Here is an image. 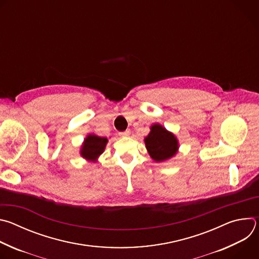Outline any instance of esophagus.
<instances>
[{"instance_id":"esophagus-1","label":"esophagus","mask_w":259,"mask_h":259,"mask_svg":"<svg viewBox=\"0 0 259 259\" xmlns=\"http://www.w3.org/2000/svg\"><path fill=\"white\" fill-rule=\"evenodd\" d=\"M129 135H130V131L129 130H126V131L120 133V136H122V137H126V136H129Z\"/></svg>"}]
</instances>
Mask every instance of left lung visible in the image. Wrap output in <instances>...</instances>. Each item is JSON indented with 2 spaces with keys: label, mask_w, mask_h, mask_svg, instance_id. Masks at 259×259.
Wrapping results in <instances>:
<instances>
[{
  "label": "left lung",
  "mask_w": 259,
  "mask_h": 259,
  "mask_svg": "<svg viewBox=\"0 0 259 259\" xmlns=\"http://www.w3.org/2000/svg\"><path fill=\"white\" fill-rule=\"evenodd\" d=\"M145 147L151 158L156 162H163L174 157L178 151V140L160 124H154L145 138Z\"/></svg>",
  "instance_id": "left-lung-1"
}]
</instances>
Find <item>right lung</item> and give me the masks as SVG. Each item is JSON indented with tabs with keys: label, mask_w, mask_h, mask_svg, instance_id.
Returning a JSON list of instances; mask_svg holds the SVG:
<instances>
[{
	"label": "right lung",
	"mask_w": 259,
	"mask_h": 259,
	"mask_svg": "<svg viewBox=\"0 0 259 259\" xmlns=\"http://www.w3.org/2000/svg\"><path fill=\"white\" fill-rule=\"evenodd\" d=\"M107 138L100 137L95 134H89L85 139L81 147V156L88 160L95 162L98 157L104 152L105 145L107 143Z\"/></svg>",
	"instance_id": "add662e5"
}]
</instances>
